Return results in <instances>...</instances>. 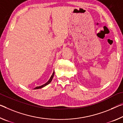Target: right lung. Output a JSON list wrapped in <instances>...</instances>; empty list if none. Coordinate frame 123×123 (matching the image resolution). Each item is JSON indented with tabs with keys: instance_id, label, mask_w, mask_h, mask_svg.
I'll use <instances>...</instances> for the list:
<instances>
[{
	"instance_id": "1",
	"label": "right lung",
	"mask_w": 123,
	"mask_h": 123,
	"mask_svg": "<svg viewBox=\"0 0 123 123\" xmlns=\"http://www.w3.org/2000/svg\"><path fill=\"white\" fill-rule=\"evenodd\" d=\"M54 73H55V72H54H54H53V73H52V75L51 76V77H50V78L49 79V80H48V81H47V82H46L45 84H44L42 85H41V86H37V87H35V88H34V89H41V88H42V87H44V86H45L46 85H48L49 84L51 83V81H52V78H53V77H54Z\"/></svg>"
}]
</instances>
